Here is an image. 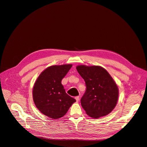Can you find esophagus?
<instances>
[{"instance_id": "1", "label": "esophagus", "mask_w": 147, "mask_h": 147, "mask_svg": "<svg viewBox=\"0 0 147 147\" xmlns=\"http://www.w3.org/2000/svg\"><path fill=\"white\" fill-rule=\"evenodd\" d=\"M75 99H76V101H77V102L79 101V99H80V96H76L75 98Z\"/></svg>"}]
</instances>
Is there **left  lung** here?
<instances>
[{
  "mask_svg": "<svg viewBox=\"0 0 147 147\" xmlns=\"http://www.w3.org/2000/svg\"><path fill=\"white\" fill-rule=\"evenodd\" d=\"M77 70L86 83V90L81 99L82 107L94 118L109 114L115 107L118 87L106 70L99 66L80 65Z\"/></svg>",
  "mask_w": 147,
  "mask_h": 147,
  "instance_id": "left-lung-1",
  "label": "left lung"
}]
</instances>
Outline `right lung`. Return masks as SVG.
<instances>
[{
    "mask_svg": "<svg viewBox=\"0 0 147 147\" xmlns=\"http://www.w3.org/2000/svg\"><path fill=\"white\" fill-rule=\"evenodd\" d=\"M72 64L52 66L40 74L34 84L32 96L41 113L57 119L67 113L75 99L68 95L61 84L62 79Z\"/></svg>",
    "mask_w": 147,
    "mask_h": 147,
    "instance_id": "right-lung-1",
    "label": "right lung"
}]
</instances>
